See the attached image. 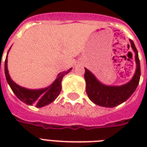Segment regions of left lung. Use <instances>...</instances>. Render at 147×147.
<instances>
[{"mask_svg": "<svg viewBox=\"0 0 147 147\" xmlns=\"http://www.w3.org/2000/svg\"><path fill=\"white\" fill-rule=\"evenodd\" d=\"M130 41L131 47L135 53L137 69L132 79L125 85L121 86L104 85L97 79L89 70L85 68L86 93L90 100L95 105L105 107H116L127 100L137 88L140 78V64L137 48L132 40H130Z\"/></svg>", "mask_w": 147, "mask_h": 147, "instance_id": "left-lung-1", "label": "left lung"}]
</instances>
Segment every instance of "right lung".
<instances>
[{
	"label": "right lung",
	"mask_w": 147,
	"mask_h": 147,
	"mask_svg": "<svg viewBox=\"0 0 147 147\" xmlns=\"http://www.w3.org/2000/svg\"><path fill=\"white\" fill-rule=\"evenodd\" d=\"M71 70V68L67 71H62L59 74L56 79L53 82L52 85H49V87L42 88V89L31 90L20 87L10 78L7 69V55L6 57L5 65H4L6 79L15 95L21 101L24 102L26 105H33L36 107H44L55 100V98L59 96L61 89H62L61 83H62V78L66 74L69 73Z\"/></svg>",
	"instance_id": "obj_1"
}]
</instances>
